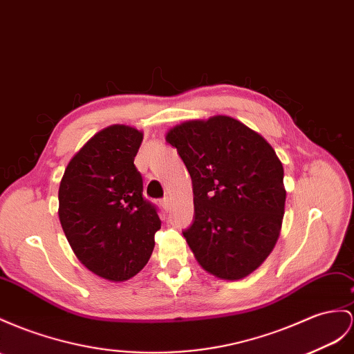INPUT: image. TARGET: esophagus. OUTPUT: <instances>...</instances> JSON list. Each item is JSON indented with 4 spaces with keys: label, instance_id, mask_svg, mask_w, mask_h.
I'll use <instances>...</instances> for the list:
<instances>
[{
    "label": "esophagus",
    "instance_id": "esophagus-1",
    "mask_svg": "<svg viewBox=\"0 0 354 354\" xmlns=\"http://www.w3.org/2000/svg\"><path fill=\"white\" fill-rule=\"evenodd\" d=\"M161 207H162V211H166V212L170 209V198L169 197L162 198V201H161Z\"/></svg>",
    "mask_w": 354,
    "mask_h": 354
}]
</instances>
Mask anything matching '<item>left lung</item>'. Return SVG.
<instances>
[{
    "label": "left lung",
    "instance_id": "left-lung-1",
    "mask_svg": "<svg viewBox=\"0 0 354 354\" xmlns=\"http://www.w3.org/2000/svg\"><path fill=\"white\" fill-rule=\"evenodd\" d=\"M192 176L194 216L183 232L198 263L221 279H241L274 250L284 215V169L274 148L230 116L171 129Z\"/></svg>",
    "mask_w": 354,
    "mask_h": 354
}]
</instances>
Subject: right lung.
I'll return each instance as SVG.
<instances>
[{
    "instance_id": "right-lung-1",
    "label": "right lung",
    "mask_w": 354,
    "mask_h": 354,
    "mask_svg": "<svg viewBox=\"0 0 354 354\" xmlns=\"http://www.w3.org/2000/svg\"><path fill=\"white\" fill-rule=\"evenodd\" d=\"M143 134L111 125L70 160L59 184V221L77 259L109 281H125L148 263L161 221L143 197L134 157Z\"/></svg>"
}]
</instances>
